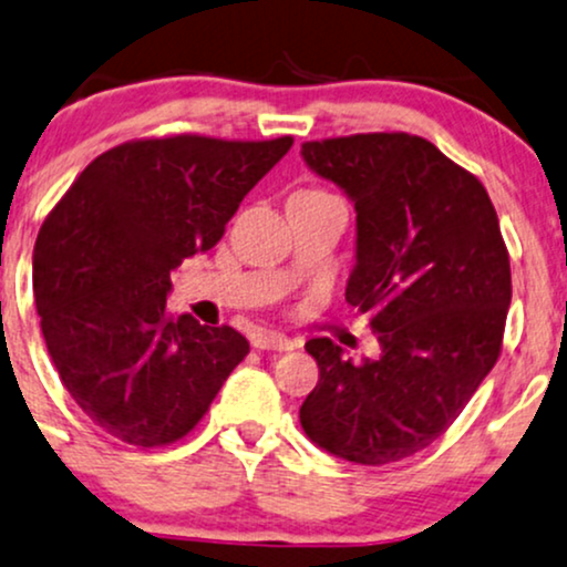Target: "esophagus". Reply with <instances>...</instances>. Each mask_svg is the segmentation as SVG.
<instances>
[{
    "mask_svg": "<svg viewBox=\"0 0 567 567\" xmlns=\"http://www.w3.org/2000/svg\"><path fill=\"white\" fill-rule=\"evenodd\" d=\"M250 343H254V349L258 351H292V340L271 330H256Z\"/></svg>",
    "mask_w": 567,
    "mask_h": 567,
    "instance_id": "1",
    "label": "esophagus"
}]
</instances>
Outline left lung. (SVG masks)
I'll list each match as a JSON object with an SVG mask.
<instances>
[{
	"instance_id": "8db88e82",
	"label": "left lung",
	"mask_w": 567,
	"mask_h": 567,
	"mask_svg": "<svg viewBox=\"0 0 567 567\" xmlns=\"http://www.w3.org/2000/svg\"><path fill=\"white\" fill-rule=\"evenodd\" d=\"M313 174L357 210L346 301L370 317L380 353L346 359L311 338L319 383L301 425L322 452L388 465L431 446L496 364L513 282L483 184L412 134L306 142Z\"/></svg>"
}]
</instances>
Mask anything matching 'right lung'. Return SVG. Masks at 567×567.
<instances>
[{"label": "right lung", "instance_id": "obj_1", "mask_svg": "<svg viewBox=\"0 0 567 567\" xmlns=\"http://www.w3.org/2000/svg\"><path fill=\"white\" fill-rule=\"evenodd\" d=\"M292 136L142 140L81 172L33 245V296L60 380L92 422L134 446L187 435L248 353L231 327L172 319L184 258L206 254Z\"/></svg>", "mask_w": 567, "mask_h": 567}]
</instances>
